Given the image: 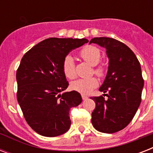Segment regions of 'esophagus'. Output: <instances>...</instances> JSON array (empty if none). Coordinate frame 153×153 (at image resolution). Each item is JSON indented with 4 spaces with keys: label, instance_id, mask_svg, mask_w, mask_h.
I'll return each instance as SVG.
<instances>
[{
    "label": "esophagus",
    "instance_id": "34e87169",
    "mask_svg": "<svg viewBox=\"0 0 153 153\" xmlns=\"http://www.w3.org/2000/svg\"><path fill=\"white\" fill-rule=\"evenodd\" d=\"M82 100H86V99L88 98V97H87L86 95H84V94H82Z\"/></svg>",
    "mask_w": 153,
    "mask_h": 153
}]
</instances>
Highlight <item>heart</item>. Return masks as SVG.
Segmentation results:
<instances>
[{
    "instance_id": "1",
    "label": "heart",
    "mask_w": 153,
    "mask_h": 153,
    "mask_svg": "<svg viewBox=\"0 0 153 153\" xmlns=\"http://www.w3.org/2000/svg\"><path fill=\"white\" fill-rule=\"evenodd\" d=\"M80 56L91 66H94V74L99 78H104L106 74V67L104 64H98L102 54L101 51L94 46H86L80 51ZM62 71L67 79H73L76 77V67L74 59L71 55H67L62 61ZM98 86V79L95 77L88 79H79L71 83V87L82 94H88Z\"/></svg>"
}]
</instances>
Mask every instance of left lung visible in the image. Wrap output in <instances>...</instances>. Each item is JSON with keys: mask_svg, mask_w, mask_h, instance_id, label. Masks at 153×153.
<instances>
[{"mask_svg": "<svg viewBox=\"0 0 153 153\" xmlns=\"http://www.w3.org/2000/svg\"><path fill=\"white\" fill-rule=\"evenodd\" d=\"M92 43L106 49L109 68L99 88L107 94L91 98L96 103L91 122L99 132L117 133L130 123L141 102L144 79L140 64L133 51L122 42L96 37L90 41Z\"/></svg>", "mask_w": 153, "mask_h": 153, "instance_id": "obj_1", "label": "left lung"}]
</instances>
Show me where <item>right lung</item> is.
Returning <instances> with one entry per match:
<instances>
[{
    "instance_id": "add662e5",
    "label": "right lung",
    "mask_w": 153,
    "mask_h": 153,
    "mask_svg": "<svg viewBox=\"0 0 153 153\" xmlns=\"http://www.w3.org/2000/svg\"><path fill=\"white\" fill-rule=\"evenodd\" d=\"M86 39L49 38L25 53L16 71L18 103L29 126L44 137H57L71 126L69 111L82 102L81 94L65 91L69 85L62 61Z\"/></svg>"
}]
</instances>
